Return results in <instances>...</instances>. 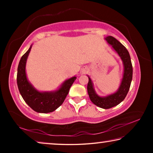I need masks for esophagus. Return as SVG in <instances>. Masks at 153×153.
Instances as JSON below:
<instances>
[{
	"label": "esophagus",
	"instance_id": "34e87169",
	"mask_svg": "<svg viewBox=\"0 0 153 153\" xmlns=\"http://www.w3.org/2000/svg\"><path fill=\"white\" fill-rule=\"evenodd\" d=\"M86 69H82V70L81 71V72H82V74H84V73H86Z\"/></svg>",
	"mask_w": 153,
	"mask_h": 153
}]
</instances>
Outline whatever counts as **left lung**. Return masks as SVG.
<instances>
[{
	"label": "left lung",
	"instance_id": "1",
	"mask_svg": "<svg viewBox=\"0 0 153 153\" xmlns=\"http://www.w3.org/2000/svg\"><path fill=\"white\" fill-rule=\"evenodd\" d=\"M105 39L107 40L108 45H111L112 48L120 56L121 61H123V74L120 86L117 92L113 94L107 95L106 97H100L95 92L92 79L88 76V83L87 90L90 99L95 105L102 108L107 109L117 106L126 98L132 80L133 69L129 52L125 46L113 36H107Z\"/></svg>",
	"mask_w": 153,
	"mask_h": 153
}]
</instances>
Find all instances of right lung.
<instances>
[{
  "label": "right lung",
  "mask_w": 153,
  "mask_h": 153,
  "mask_svg": "<svg viewBox=\"0 0 153 153\" xmlns=\"http://www.w3.org/2000/svg\"><path fill=\"white\" fill-rule=\"evenodd\" d=\"M32 45L22 56L17 68V83L19 91L27 105L38 113H48L53 112L63 104L68 94L69 88L76 77L74 76L65 81L58 90L50 92H40L28 81L25 72L27 56Z\"/></svg>",
  "instance_id": "1"
}]
</instances>
